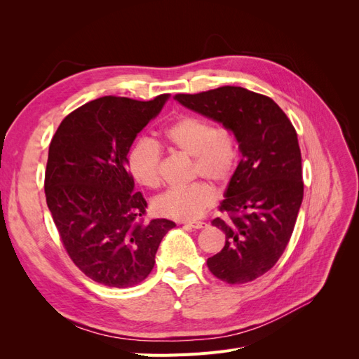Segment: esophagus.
I'll use <instances>...</instances> for the list:
<instances>
[{
  "label": "esophagus",
  "instance_id": "esophagus-1",
  "mask_svg": "<svg viewBox=\"0 0 359 359\" xmlns=\"http://www.w3.org/2000/svg\"><path fill=\"white\" fill-rule=\"evenodd\" d=\"M184 226L193 227V229H203L206 223L205 222H184Z\"/></svg>",
  "mask_w": 359,
  "mask_h": 359
}]
</instances>
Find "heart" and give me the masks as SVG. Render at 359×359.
<instances>
[{"label":"heart","instance_id":"obj_1","mask_svg":"<svg viewBox=\"0 0 359 359\" xmlns=\"http://www.w3.org/2000/svg\"><path fill=\"white\" fill-rule=\"evenodd\" d=\"M168 144L193 158L191 175L223 184L232 177L238 163V145L226 127H214L199 115H182L165 128ZM135 180L145 187L160 186L161 148L153 139H139L127 157ZM217 193L211 184L196 181L186 187L169 189L154 199L158 215L175 220H194L214 203Z\"/></svg>","mask_w":359,"mask_h":359}]
</instances>
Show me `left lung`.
I'll use <instances>...</instances> for the list:
<instances>
[{
    "label": "left lung",
    "instance_id": "1",
    "mask_svg": "<svg viewBox=\"0 0 359 359\" xmlns=\"http://www.w3.org/2000/svg\"><path fill=\"white\" fill-rule=\"evenodd\" d=\"M189 109L222 123L243 158L211 223L226 233L224 247L206 260L224 283L241 285L273 268L295 227L304 196L297 130L269 97L241 86L177 94Z\"/></svg>",
    "mask_w": 359,
    "mask_h": 359
}]
</instances>
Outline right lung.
<instances>
[{"mask_svg":"<svg viewBox=\"0 0 359 359\" xmlns=\"http://www.w3.org/2000/svg\"><path fill=\"white\" fill-rule=\"evenodd\" d=\"M169 94L139 102L106 95L62 119L49 145L46 203L67 255L82 273L109 287H132L156 264L175 223H144L147 201L135 191L127 154Z\"/></svg>","mask_w":359,"mask_h":359,"instance_id":"1","label":"right lung"}]
</instances>
